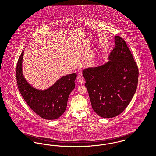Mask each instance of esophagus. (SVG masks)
Here are the masks:
<instances>
[{
  "label": "esophagus",
  "instance_id": "esophagus-1",
  "mask_svg": "<svg viewBox=\"0 0 156 156\" xmlns=\"http://www.w3.org/2000/svg\"><path fill=\"white\" fill-rule=\"evenodd\" d=\"M77 81H78V83H81V84H83V82H84L83 78V77H82L81 75H79V76L77 77Z\"/></svg>",
  "mask_w": 156,
  "mask_h": 156
}]
</instances>
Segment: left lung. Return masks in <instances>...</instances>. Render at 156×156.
<instances>
[{"mask_svg":"<svg viewBox=\"0 0 156 156\" xmlns=\"http://www.w3.org/2000/svg\"><path fill=\"white\" fill-rule=\"evenodd\" d=\"M108 61L83 71L92 108L102 118L117 116L126 108L137 87L138 69L125 41L114 37Z\"/></svg>","mask_w":156,"mask_h":156,"instance_id":"obj_1","label":"left lung"}]
</instances>
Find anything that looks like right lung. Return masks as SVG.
Instances as JSON below:
<instances>
[{
    "label": "right lung",
    "mask_w": 156,
    "mask_h": 156,
    "mask_svg": "<svg viewBox=\"0 0 156 156\" xmlns=\"http://www.w3.org/2000/svg\"><path fill=\"white\" fill-rule=\"evenodd\" d=\"M24 52L16 66V80L19 90L29 107L39 117L52 120L58 119L66 108L70 93L75 87L76 73L65 75L45 90H39L31 85L24 77L22 62Z\"/></svg>",
    "instance_id": "add662e5"
}]
</instances>
